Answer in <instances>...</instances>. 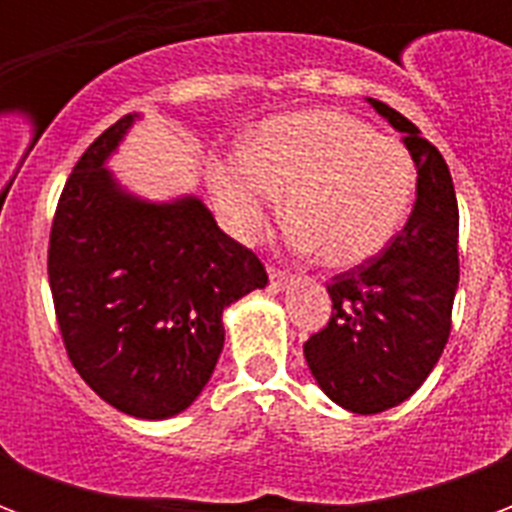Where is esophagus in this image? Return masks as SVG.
<instances>
[{"label":"esophagus","mask_w":512,"mask_h":512,"mask_svg":"<svg viewBox=\"0 0 512 512\" xmlns=\"http://www.w3.org/2000/svg\"><path fill=\"white\" fill-rule=\"evenodd\" d=\"M288 271H282V268H268V282H271V288L274 290H282L288 285Z\"/></svg>","instance_id":"esophagus-1"}]
</instances>
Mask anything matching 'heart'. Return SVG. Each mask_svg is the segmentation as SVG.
I'll return each mask as SVG.
<instances>
[{
	"label": "heart",
	"instance_id": "heart-1",
	"mask_svg": "<svg viewBox=\"0 0 512 512\" xmlns=\"http://www.w3.org/2000/svg\"><path fill=\"white\" fill-rule=\"evenodd\" d=\"M213 200L238 238L263 233L285 191L293 241L323 266L351 268L376 257L406 219L417 167L406 147L362 117L312 109L268 120L244 153L222 158Z\"/></svg>",
	"mask_w": 512,
	"mask_h": 512
}]
</instances>
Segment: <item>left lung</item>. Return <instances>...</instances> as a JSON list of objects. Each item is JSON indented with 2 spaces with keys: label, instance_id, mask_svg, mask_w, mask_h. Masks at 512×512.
Here are the masks:
<instances>
[{
  "label": "left lung",
  "instance_id": "8db88e82",
  "mask_svg": "<svg viewBox=\"0 0 512 512\" xmlns=\"http://www.w3.org/2000/svg\"><path fill=\"white\" fill-rule=\"evenodd\" d=\"M417 164V202L384 252L326 285L332 318L304 343L312 376L337 406L378 414L417 392L447 345L458 290V200L450 169L419 128L367 98Z\"/></svg>",
  "mask_w": 512,
  "mask_h": 512
}]
</instances>
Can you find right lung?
Listing matches in <instances>:
<instances>
[{
	"mask_svg": "<svg viewBox=\"0 0 512 512\" xmlns=\"http://www.w3.org/2000/svg\"><path fill=\"white\" fill-rule=\"evenodd\" d=\"M139 115L76 161L49 238V285L76 373L123 414L167 419L197 400L224 348L222 312L266 288L252 249L197 197L147 202L106 161Z\"/></svg>",
	"mask_w": 512,
	"mask_h": 512,
	"instance_id": "obj_1",
	"label": "right lung"
}]
</instances>
